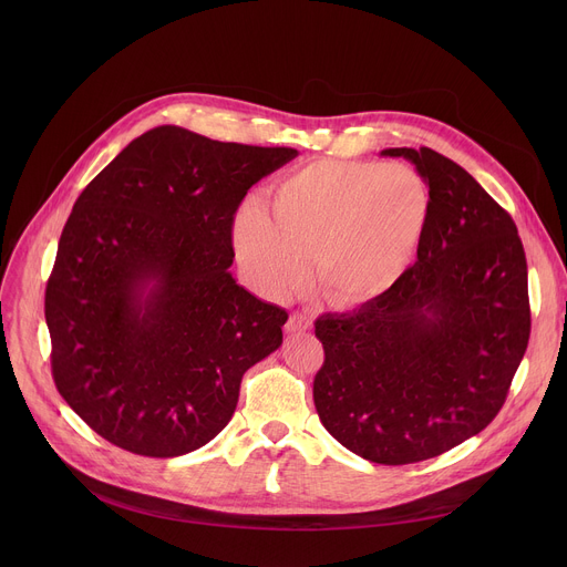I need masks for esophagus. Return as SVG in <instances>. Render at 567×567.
Masks as SVG:
<instances>
[{"label":"esophagus","mask_w":567,"mask_h":567,"mask_svg":"<svg viewBox=\"0 0 567 567\" xmlns=\"http://www.w3.org/2000/svg\"><path fill=\"white\" fill-rule=\"evenodd\" d=\"M309 328H311V316L305 313V311H293L289 316V320L285 322L287 334H300V332H307Z\"/></svg>","instance_id":"34e87169"}]
</instances>
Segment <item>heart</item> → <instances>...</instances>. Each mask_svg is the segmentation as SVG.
Here are the masks:
<instances>
[{
    "mask_svg": "<svg viewBox=\"0 0 567 567\" xmlns=\"http://www.w3.org/2000/svg\"><path fill=\"white\" fill-rule=\"evenodd\" d=\"M433 221L429 182L406 164L318 158L269 188V210L235 215L233 247L249 280L287 296L309 276L339 307L388 293L415 265Z\"/></svg>",
    "mask_w": 567,
    "mask_h": 567,
    "instance_id": "b5f03b06",
    "label": "heart"
}]
</instances>
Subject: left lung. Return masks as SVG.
I'll return each mask as SVG.
<instances>
[{"label":"left lung","mask_w":567,"mask_h":567,"mask_svg":"<svg viewBox=\"0 0 567 567\" xmlns=\"http://www.w3.org/2000/svg\"><path fill=\"white\" fill-rule=\"evenodd\" d=\"M381 154L415 164L433 193L424 247L388 293L326 313L316 339V413L352 453L413 464L451 451L501 413L525 357L527 260L512 215L431 147Z\"/></svg>","instance_id":"obj_1"}]
</instances>
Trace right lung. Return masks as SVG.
Returning a JSON list of instances; mask_svg holds the SVG:
<instances>
[{"instance_id": "add662e5", "label": "right lung", "mask_w": 567, "mask_h": 567, "mask_svg": "<svg viewBox=\"0 0 567 567\" xmlns=\"http://www.w3.org/2000/svg\"><path fill=\"white\" fill-rule=\"evenodd\" d=\"M298 152L177 125L134 138L80 193L44 293L58 392L136 455L177 457L233 417L289 313L230 276L247 190Z\"/></svg>"}]
</instances>
